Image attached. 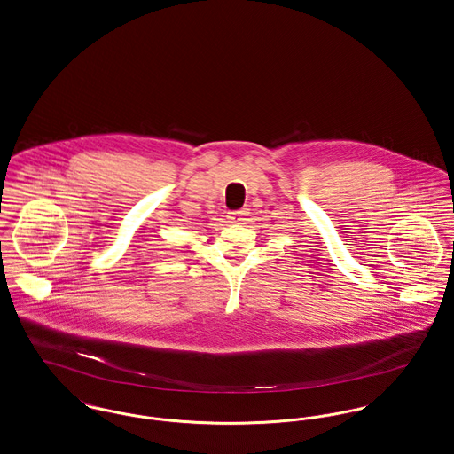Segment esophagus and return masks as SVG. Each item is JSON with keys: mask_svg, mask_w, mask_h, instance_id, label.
Here are the masks:
<instances>
[{"mask_svg": "<svg viewBox=\"0 0 454 454\" xmlns=\"http://www.w3.org/2000/svg\"><path fill=\"white\" fill-rule=\"evenodd\" d=\"M245 215H247L245 210H233V212H230L228 219H230L231 223H242V221H245Z\"/></svg>", "mask_w": 454, "mask_h": 454, "instance_id": "1", "label": "esophagus"}]
</instances>
